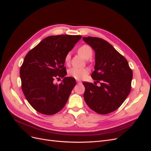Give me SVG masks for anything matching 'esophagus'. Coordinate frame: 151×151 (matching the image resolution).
Here are the masks:
<instances>
[{
    "instance_id": "obj_1",
    "label": "esophagus",
    "mask_w": 151,
    "mask_h": 151,
    "mask_svg": "<svg viewBox=\"0 0 151 151\" xmlns=\"http://www.w3.org/2000/svg\"><path fill=\"white\" fill-rule=\"evenodd\" d=\"M76 82H77V84H80V83H81V81L80 80H76Z\"/></svg>"
}]
</instances>
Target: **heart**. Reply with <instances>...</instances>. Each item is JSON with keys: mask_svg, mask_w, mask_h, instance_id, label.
Instances as JSON below:
<instances>
[{"mask_svg": "<svg viewBox=\"0 0 151 151\" xmlns=\"http://www.w3.org/2000/svg\"><path fill=\"white\" fill-rule=\"evenodd\" d=\"M79 54L83 56L85 59H89L93 55V50L88 45H83L81 46L77 50ZM66 64H68L70 61V54L67 53L64 58ZM89 73V69L87 68H76L73 67L68 70L69 76L74 77L76 79H81Z\"/></svg>", "mask_w": 151, "mask_h": 151, "instance_id": "heart-1", "label": "heart"}]
</instances>
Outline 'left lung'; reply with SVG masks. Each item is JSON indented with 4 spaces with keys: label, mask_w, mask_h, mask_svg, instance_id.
<instances>
[{
    "label": "left lung",
    "mask_w": 151,
    "mask_h": 151,
    "mask_svg": "<svg viewBox=\"0 0 151 151\" xmlns=\"http://www.w3.org/2000/svg\"><path fill=\"white\" fill-rule=\"evenodd\" d=\"M95 51L92 78L100 83L84 82V99L93 111L106 115L115 111L124 102L131 90L133 73L127 59L111 44L99 38L83 37Z\"/></svg>",
    "instance_id": "8db88e82"
}]
</instances>
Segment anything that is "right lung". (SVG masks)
Returning <instances> with one entry per match:
<instances>
[{
  "instance_id": "obj_1",
  "label": "right lung",
  "mask_w": 151,
  "mask_h": 151,
  "mask_svg": "<svg viewBox=\"0 0 151 151\" xmlns=\"http://www.w3.org/2000/svg\"><path fill=\"white\" fill-rule=\"evenodd\" d=\"M81 35L50 36L27 53L20 68L21 88L26 99L35 110L52 115L64 107L76 79L67 74L66 55L81 40ZM63 78L59 85L55 78Z\"/></svg>"
}]
</instances>
